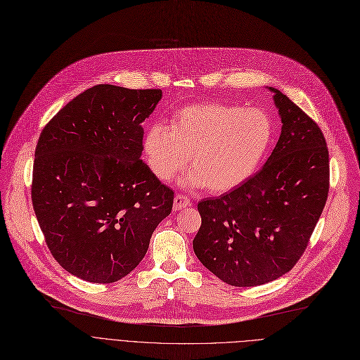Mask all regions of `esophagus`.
Listing matches in <instances>:
<instances>
[{
	"mask_svg": "<svg viewBox=\"0 0 360 360\" xmlns=\"http://www.w3.org/2000/svg\"><path fill=\"white\" fill-rule=\"evenodd\" d=\"M188 205H190V200H188L187 196H184V195H177V196L174 198L173 209H174V210H181V209L187 207Z\"/></svg>",
	"mask_w": 360,
	"mask_h": 360,
	"instance_id": "obj_1",
	"label": "esophagus"
}]
</instances>
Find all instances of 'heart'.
<instances>
[{"mask_svg":"<svg viewBox=\"0 0 360 360\" xmlns=\"http://www.w3.org/2000/svg\"><path fill=\"white\" fill-rule=\"evenodd\" d=\"M272 138L274 124L265 110L202 102L180 109L170 127L151 125L144 138V153L160 180L173 179L191 154L193 170L184 177V184L225 193L255 176Z\"/></svg>","mask_w":360,"mask_h":360,"instance_id":"obj_1","label":"heart"}]
</instances>
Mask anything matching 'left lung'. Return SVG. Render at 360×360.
I'll return each mask as SVG.
<instances>
[{
  "instance_id": "8db88e82",
  "label": "left lung",
  "mask_w": 360,
  "mask_h": 360,
  "mask_svg": "<svg viewBox=\"0 0 360 360\" xmlns=\"http://www.w3.org/2000/svg\"><path fill=\"white\" fill-rule=\"evenodd\" d=\"M281 135L264 167L242 186L199 202L193 239L199 261L235 287L280 278L300 259L328 193V151L319 125L281 91L266 86Z\"/></svg>"
}]
</instances>
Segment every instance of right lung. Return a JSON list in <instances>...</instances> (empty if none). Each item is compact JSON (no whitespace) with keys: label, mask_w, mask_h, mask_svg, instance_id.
<instances>
[{"label":"right lung","mask_w":360,"mask_h":360,"mask_svg":"<svg viewBox=\"0 0 360 360\" xmlns=\"http://www.w3.org/2000/svg\"><path fill=\"white\" fill-rule=\"evenodd\" d=\"M160 89L96 85L44 127L32 200L51 255L68 272L115 283L146 257L174 193L143 162L144 121Z\"/></svg>","instance_id":"1"}]
</instances>
